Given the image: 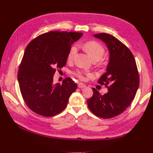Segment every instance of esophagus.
<instances>
[{
  "instance_id": "obj_1",
  "label": "esophagus",
  "mask_w": 153,
  "mask_h": 153,
  "mask_svg": "<svg viewBox=\"0 0 153 153\" xmlns=\"http://www.w3.org/2000/svg\"><path fill=\"white\" fill-rule=\"evenodd\" d=\"M77 87H78L80 89H83V88H85L86 85H85V84H83L82 83H78V85H77Z\"/></svg>"
}]
</instances>
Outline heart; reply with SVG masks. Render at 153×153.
Instances as JSON below:
<instances>
[{
  "instance_id": "obj_1",
  "label": "heart",
  "mask_w": 153,
  "mask_h": 153,
  "mask_svg": "<svg viewBox=\"0 0 153 153\" xmlns=\"http://www.w3.org/2000/svg\"><path fill=\"white\" fill-rule=\"evenodd\" d=\"M84 48H85V51L88 54L91 58L92 60H100V58L102 57L105 53V49H104L103 47L101 45L97 43L96 41H89L87 42L85 45H84ZM77 47L76 45L71 47L70 50L68 54V60H72L74 56L77 53ZM77 76H79V78L84 79L83 74L81 71H78L77 74Z\"/></svg>"
}]
</instances>
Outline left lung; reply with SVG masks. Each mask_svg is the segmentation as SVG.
I'll return each instance as SVG.
<instances>
[{"label": "left lung", "instance_id": "left-lung-1", "mask_svg": "<svg viewBox=\"0 0 153 153\" xmlns=\"http://www.w3.org/2000/svg\"><path fill=\"white\" fill-rule=\"evenodd\" d=\"M93 37L105 43L109 52L106 71L99 80L108 87V92L102 95L93 88V95L87 100V105L95 115L112 118L126 110L135 98L139 85L137 65L131 52L115 37L104 33Z\"/></svg>", "mask_w": 153, "mask_h": 153}]
</instances>
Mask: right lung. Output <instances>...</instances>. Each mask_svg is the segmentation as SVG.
<instances>
[{
  "mask_svg": "<svg viewBox=\"0 0 153 153\" xmlns=\"http://www.w3.org/2000/svg\"><path fill=\"white\" fill-rule=\"evenodd\" d=\"M81 33L50 31L31 41L25 48L18 74L21 94L32 111L45 117L58 114L66 108L77 84L70 77L62 85L53 83L56 69L66 64L71 46Z\"/></svg>",
  "mask_w": 153,
  "mask_h": 153,
  "instance_id": "1",
  "label": "right lung"
}]
</instances>
